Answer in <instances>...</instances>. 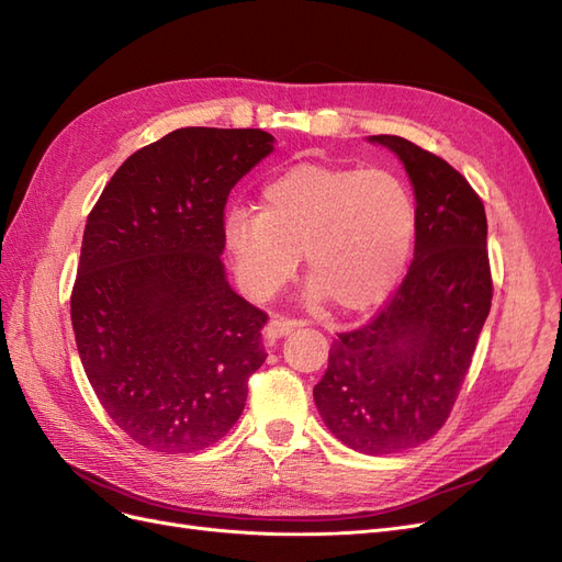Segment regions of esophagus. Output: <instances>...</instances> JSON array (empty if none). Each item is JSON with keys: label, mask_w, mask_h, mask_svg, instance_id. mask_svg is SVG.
<instances>
[{"label": "esophagus", "mask_w": 562, "mask_h": 562, "mask_svg": "<svg viewBox=\"0 0 562 562\" xmlns=\"http://www.w3.org/2000/svg\"><path fill=\"white\" fill-rule=\"evenodd\" d=\"M297 326H300L297 321L283 318V316H271V318H269V323L265 326V337H269V339H279V337H283V335H288V333H293Z\"/></svg>", "instance_id": "34e87169"}]
</instances>
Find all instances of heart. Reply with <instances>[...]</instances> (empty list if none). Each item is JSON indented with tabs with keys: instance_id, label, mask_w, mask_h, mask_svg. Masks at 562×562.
Returning <instances> with one entry per match:
<instances>
[{
	"instance_id": "1",
	"label": "heart",
	"mask_w": 562,
	"mask_h": 562,
	"mask_svg": "<svg viewBox=\"0 0 562 562\" xmlns=\"http://www.w3.org/2000/svg\"><path fill=\"white\" fill-rule=\"evenodd\" d=\"M415 227L413 194L394 173L300 164L265 184L260 213H227L225 244L252 297L279 291L304 255L316 297L366 312L394 291Z\"/></svg>"
}]
</instances>
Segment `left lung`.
<instances>
[{
    "label": "left lung",
    "instance_id": "left-lung-1",
    "mask_svg": "<svg viewBox=\"0 0 562 562\" xmlns=\"http://www.w3.org/2000/svg\"><path fill=\"white\" fill-rule=\"evenodd\" d=\"M394 151L417 203L415 258L368 326L337 335L314 386L323 424L356 452L417 448L443 427L492 304L487 220L462 173L398 135Z\"/></svg>",
    "mask_w": 562,
    "mask_h": 562
}]
</instances>
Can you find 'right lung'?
Wrapping results in <instances>:
<instances>
[{
    "instance_id": "right-lung-1",
    "label": "right lung",
    "mask_w": 562,
    "mask_h": 562,
    "mask_svg": "<svg viewBox=\"0 0 562 562\" xmlns=\"http://www.w3.org/2000/svg\"><path fill=\"white\" fill-rule=\"evenodd\" d=\"M271 151L260 128H178L119 166L87 220L77 351L112 422L149 450L213 446L267 359V314L234 293L220 255L232 187Z\"/></svg>"
}]
</instances>
